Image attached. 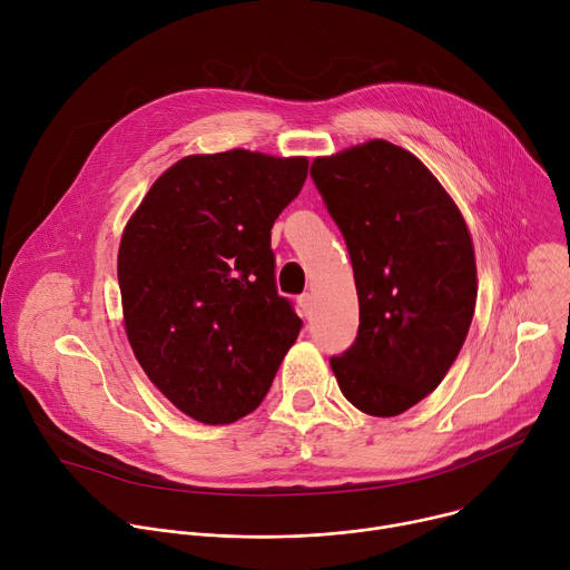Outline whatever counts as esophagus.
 Listing matches in <instances>:
<instances>
[{"label":"esophagus","mask_w":570,"mask_h":570,"mask_svg":"<svg viewBox=\"0 0 570 570\" xmlns=\"http://www.w3.org/2000/svg\"><path fill=\"white\" fill-rule=\"evenodd\" d=\"M297 306H299L302 315H311V308H313V295L302 293V295L297 297Z\"/></svg>","instance_id":"esophagus-1"}]
</instances>
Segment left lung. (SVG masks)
<instances>
[{"label":"left lung","instance_id":"obj_1","mask_svg":"<svg viewBox=\"0 0 570 570\" xmlns=\"http://www.w3.org/2000/svg\"><path fill=\"white\" fill-rule=\"evenodd\" d=\"M311 178L345 236L361 308L332 370L358 411L401 415L464 345L478 293L466 223L422 161L385 139L315 157Z\"/></svg>","mask_w":570,"mask_h":570}]
</instances>
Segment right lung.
I'll return each mask as SVG.
<instances>
[{
    "label": "right lung",
    "instance_id": "add662e5",
    "mask_svg": "<svg viewBox=\"0 0 570 570\" xmlns=\"http://www.w3.org/2000/svg\"><path fill=\"white\" fill-rule=\"evenodd\" d=\"M306 171V157L189 155L153 183L124 229L128 343L155 387L196 422L253 413L297 341L302 320L277 293L271 229Z\"/></svg>",
    "mask_w": 570,
    "mask_h": 570
}]
</instances>
